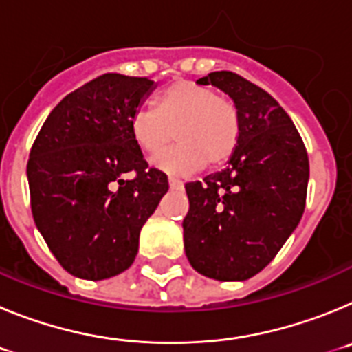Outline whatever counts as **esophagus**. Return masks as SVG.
Returning <instances> with one entry per match:
<instances>
[{"instance_id":"34e87169","label":"esophagus","mask_w":352,"mask_h":352,"mask_svg":"<svg viewBox=\"0 0 352 352\" xmlns=\"http://www.w3.org/2000/svg\"><path fill=\"white\" fill-rule=\"evenodd\" d=\"M169 186L173 188V190H182L183 183L176 178H169Z\"/></svg>"}]
</instances>
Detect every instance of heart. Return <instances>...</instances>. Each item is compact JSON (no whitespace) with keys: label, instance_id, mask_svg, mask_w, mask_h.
Returning <instances> with one entry per match:
<instances>
[{"label":"heart","instance_id":"heart-1","mask_svg":"<svg viewBox=\"0 0 352 352\" xmlns=\"http://www.w3.org/2000/svg\"><path fill=\"white\" fill-rule=\"evenodd\" d=\"M130 133L142 153L153 157L162 170L190 174L223 166L231 160L241 138L238 105L210 86L174 80L153 98V109H139L130 118Z\"/></svg>","mask_w":352,"mask_h":352}]
</instances>
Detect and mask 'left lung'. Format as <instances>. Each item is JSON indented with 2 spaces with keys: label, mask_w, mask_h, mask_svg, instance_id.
I'll list each match as a JSON object with an SVG mask.
<instances>
[{
  "label": "left lung",
  "mask_w": 352,
  "mask_h": 352,
  "mask_svg": "<svg viewBox=\"0 0 352 352\" xmlns=\"http://www.w3.org/2000/svg\"><path fill=\"white\" fill-rule=\"evenodd\" d=\"M238 105L241 138L220 173L186 183L183 239L192 268L214 280H247L272 263L300 223L309 155L278 102L234 72H211Z\"/></svg>",
  "instance_id": "1"
}]
</instances>
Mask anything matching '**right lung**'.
Instances as JSON below:
<instances>
[{
  "label": "right lung",
  "instance_id": "add662e5",
  "mask_svg": "<svg viewBox=\"0 0 352 352\" xmlns=\"http://www.w3.org/2000/svg\"><path fill=\"white\" fill-rule=\"evenodd\" d=\"M153 84L98 76L52 109L31 146L33 220L74 276L104 280L130 268L142 226L169 190L166 174L148 169L130 133V118Z\"/></svg>",
  "mask_w": 352,
  "mask_h": 352
}]
</instances>
